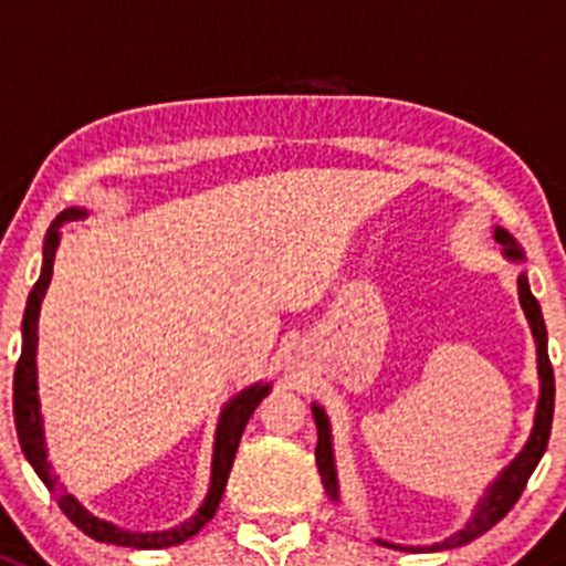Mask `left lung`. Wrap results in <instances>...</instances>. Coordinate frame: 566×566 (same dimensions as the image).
I'll return each instance as SVG.
<instances>
[{
    "instance_id": "left-lung-1",
    "label": "left lung",
    "mask_w": 566,
    "mask_h": 566,
    "mask_svg": "<svg viewBox=\"0 0 566 566\" xmlns=\"http://www.w3.org/2000/svg\"><path fill=\"white\" fill-rule=\"evenodd\" d=\"M492 238L501 243V254L506 256L509 262L514 265H523L525 254L523 245L506 232V229L495 227V234ZM517 295H520V306L525 312V321H528L531 334H534L536 343V370H539V400H536V415H534V429H531L528 442L523 446V451L506 464V468L497 473V479L492 481L490 486L484 490V495L479 497L475 503L473 514H470L468 523L462 525L459 531H453L451 536H446L442 542H434V545H395V542L387 539H376V545L381 547H392V551H403V553H437V551H453V547H462L468 542L479 539L481 534L492 528V525L501 523L512 506L517 503V497L523 495L525 484H528L531 473L539 464L542 453H545L547 440H551V426H553V400H556V378H553V367H551V356H547V328H545V317H542L539 301L534 298L528 287V273L520 271L517 276ZM312 417H315L317 426V448H315V459H317V473H321L323 486L332 495V501H339V484H337V468H334V446H332V422H328L326 409L321 403H312Z\"/></svg>"
}]
</instances>
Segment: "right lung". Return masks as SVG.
Listing matches in <instances>:
<instances>
[{
  "mask_svg": "<svg viewBox=\"0 0 566 566\" xmlns=\"http://www.w3.org/2000/svg\"><path fill=\"white\" fill-rule=\"evenodd\" d=\"M87 218L85 207H69V210L60 212L57 218L49 227L46 238H43V265L41 276H38L35 287L30 290V298H27L24 321H21V359L15 365L13 376V415H15V431H19L21 451H24L27 462L32 464V470L38 473V479L46 484L49 492L57 495L60 509H63L65 517L96 542H107V545L118 547H135V551H160V547H174L182 545L185 539L199 534L218 512V503H221L223 490H227V479L232 473L234 453H238L240 437H243L245 422L254 415V409L260 406V400L265 398L273 389L271 381H254L251 387L240 389L234 398H229L223 403L221 417H218L216 429V446H212V475H210V490H207L205 503L196 509L193 517H188L185 523L174 525L166 531H126L120 525L109 523V520L96 517L93 512H87L69 490L65 484H60L57 475L52 473V462H49L46 451V437H43V417H41V398H38V315H41V301L46 295L49 282H52L54 271V254H57L60 245V227L69 221H82Z\"/></svg>",
  "mask_w": 566,
  "mask_h": 566,
  "instance_id": "add662e5",
  "label": "right lung"
}]
</instances>
